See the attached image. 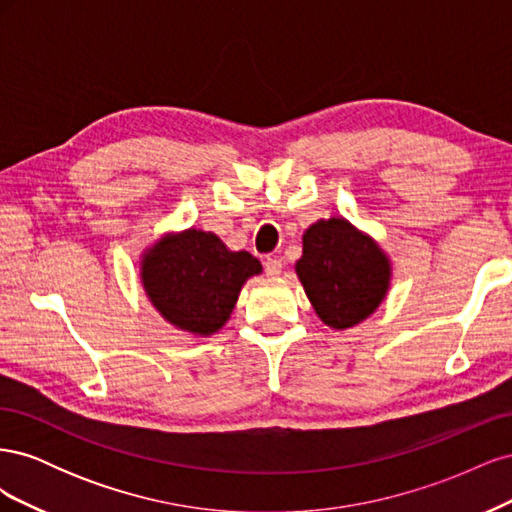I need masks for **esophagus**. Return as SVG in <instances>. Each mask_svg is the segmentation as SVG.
Here are the masks:
<instances>
[{
	"label": "esophagus",
	"mask_w": 512,
	"mask_h": 512,
	"mask_svg": "<svg viewBox=\"0 0 512 512\" xmlns=\"http://www.w3.org/2000/svg\"><path fill=\"white\" fill-rule=\"evenodd\" d=\"M282 260L280 258H267L265 260V271H267V275H271V277H275V275H280L282 273Z\"/></svg>",
	"instance_id": "1"
}]
</instances>
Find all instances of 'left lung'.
<instances>
[{
  "label": "left lung",
  "instance_id": "obj_1",
  "mask_svg": "<svg viewBox=\"0 0 512 512\" xmlns=\"http://www.w3.org/2000/svg\"><path fill=\"white\" fill-rule=\"evenodd\" d=\"M318 318L344 331L376 312L391 286V260L344 218L318 220L303 235L294 265Z\"/></svg>",
  "mask_w": 512,
  "mask_h": 512
}]
</instances>
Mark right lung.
Wrapping results in <instances>:
<instances>
[{
  "label": "right lung",
  "instance_id": "1",
  "mask_svg": "<svg viewBox=\"0 0 512 512\" xmlns=\"http://www.w3.org/2000/svg\"><path fill=\"white\" fill-rule=\"evenodd\" d=\"M262 273L250 252H232L213 232H168L141 260V282L151 305L173 327L198 337L228 322L243 284Z\"/></svg>",
  "mask_w": 512,
  "mask_h": 512
}]
</instances>
